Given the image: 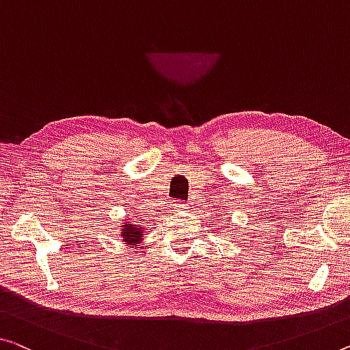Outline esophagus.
Returning <instances> with one entry per match:
<instances>
[{"label": "esophagus", "mask_w": 350, "mask_h": 350, "mask_svg": "<svg viewBox=\"0 0 350 350\" xmlns=\"http://www.w3.org/2000/svg\"><path fill=\"white\" fill-rule=\"evenodd\" d=\"M174 206H175V208H174V211H175V213H183V211H185V209L187 208V205H186L185 202H178V203H175Z\"/></svg>", "instance_id": "obj_1"}]
</instances>
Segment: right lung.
Returning <instances> with one entry per match:
<instances>
[{"instance_id": "1", "label": "right lung", "mask_w": 350, "mask_h": 350, "mask_svg": "<svg viewBox=\"0 0 350 350\" xmlns=\"http://www.w3.org/2000/svg\"><path fill=\"white\" fill-rule=\"evenodd\" d=\"M144 227L142 225H137V224H133L131 219H125L120 225V230L119 233L122 236V241L128 245H133L136 247L137 244L142 243L144 239Z\"/></svg>"}]
</instances>
